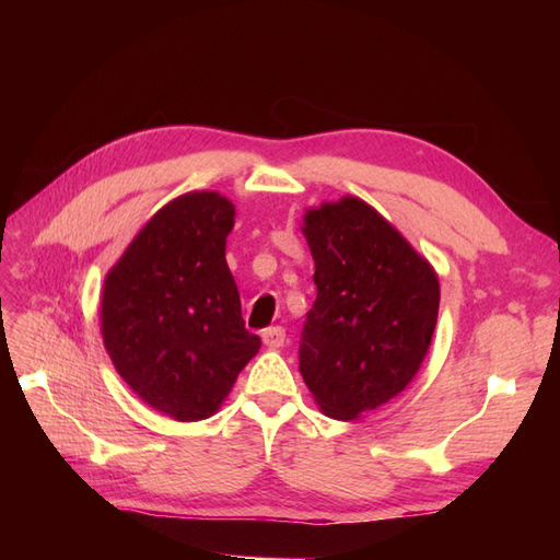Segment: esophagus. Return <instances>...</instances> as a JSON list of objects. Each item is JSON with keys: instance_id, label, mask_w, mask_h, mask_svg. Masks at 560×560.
<instances>
[{"instance_id": "1", "label": "esophagus", "mask_w": 560, "mask_h": 560, "mask_svg": "<svg viewBox=\"0 0 560 560\" xmlns=\"http://www.w3.org/2000/svg\"><path fill=\"white\" fill-rule=\"evenodd\" d=\"M261 338H264V343L268 348H280L284 343V329L282 327H268V329L261 331Z\"/></svg>"}]
</instances>
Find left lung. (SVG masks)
Returning <instances> with one entry per match:
<instances>
[{
    "mask_svg": "<svg viewBox=\"0 0 560 560\" xmlns=\"http://www.w3.org/2000/svg\"><path fill=\"white\" fill-rule=\"evenodd\" d=\"M303 224L317 299L301 329L299 371L322 411L352 420L416 376L432 343L439 280L360 198L325 202Z\"/></svg>",
    "mask_w": 560,
    "mask_h": 560,
    "instance_id": "left-lung-1",
    "label": "left lung"
}]
</instances>
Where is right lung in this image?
Masks as SVG:
<instances>
[{"label": "right lung", "mask_w": 560, "mask_h": 560, "mask_svg": "<svg viewBox=\"0 0 560 560\" xmlns=\"http://www.w3.org/2000/svg\"><path fill=\"white\" fill-rule=\"evenodd\" d=\"M233 214L214 191L167 202L105 280L109 358L135 393L175 420L212 416L261 348L245 329L224 257Z\"/></svg>", "instance_id": "1"}]
</instances>
